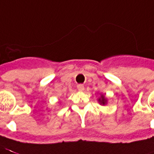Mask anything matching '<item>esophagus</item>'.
Returning <instances> with one entry per match:
<instances>
[{
  "mask_svg": "<svg viewBox=\"0 0 154 154\" xmlns=\"http://www.w3.org/2000/svg\"><path fill=\"white\" fill-rule=\"evenodd\" d=\"M77 88H78L79 91H82L84 90V86H83V84H78V85H77Z\"/></svg>",
  "mask_w": 154,
  "mask_h": 154,
  "instance_id": "34e87169",
  "label": "esophagus"
}]
</instances>
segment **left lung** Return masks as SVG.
I'll use <instances>...</instances> for the list:
<instances>
[{"label":"left lung","mask_w":154,"mask_h":154,"mask_svg":"<svg viewBox=\"0 0 154 154\" xmlns=\"http://www.w3.org/2000/svg\"><path fill=\"white\" fill-rule=\"evenodd\" d=\"M99 102H100V103L101 104H103V105H104L106 102H107V100H106V99L104 98V96H101V98L99 99Z\"/></svg>","instance_id":"left-lung-1"}]
</instances>
